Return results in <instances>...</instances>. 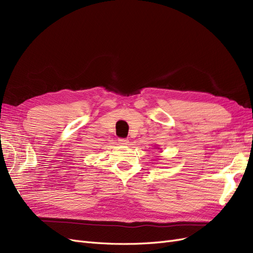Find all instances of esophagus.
Returning a JSON list of instances; mask_svg holds the SVG:
<instances>
[{
  "instance_id": "1",
  "label": "esophagus",
  "mask_w": 253,
  "mask_h": 253,
  "mask_svg": "<svg viewBox=\"0 0 253 253\" xmlns=\"http://www.w3.org/2000/svg\"><path fill=\"white\" fill-rule=\"evenodd\" d=\"M118 142H119L120 144H122V145H126V144L128 143V140L126 139V138H119V139H118Z\"/></svg>"
}]
</instances>
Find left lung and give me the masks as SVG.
Wrapping results in <instances>:
<instances>
[{
	"label": "left lung",
	"instance_id": "8db88e82",
	"mask_svg": "<svg viewBox=\"0 0 253 253\" xmlns=\"http://www.w3.org/2000/svg\"><path fill=\"white\" fill-rule=\"evenodd\" d=\"M156 149H157V148H156Z\"/></svg>",
	"mask_w": 253,
	"mask_h": 253
}]
</instances>
